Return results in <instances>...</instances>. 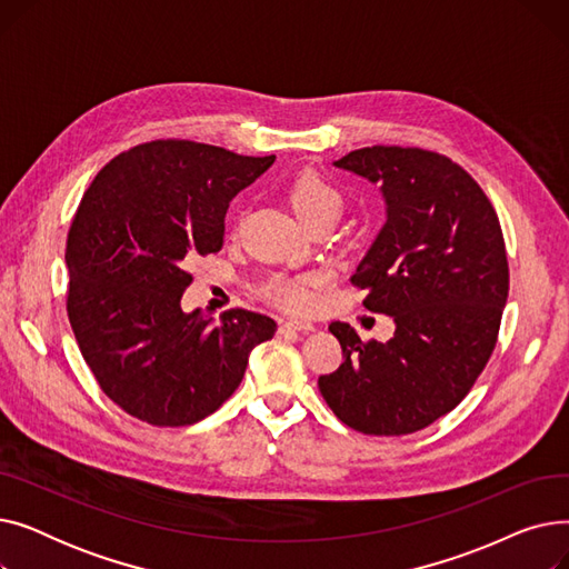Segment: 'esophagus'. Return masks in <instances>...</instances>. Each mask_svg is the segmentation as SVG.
I'll return each instance as SVG.
<instances>
[{
	"mask_svg": "<svg viewBox=\"0 0 569 569\" xmlns=\"http://www.w3.org/2000/svg\"><path fill=\"white\" fill-rule=\"evenodd\" d=\"M313 322L305 320V318H288L281 322V332H311Z\"/></svg>",
	"mask_w": 569,
	"mask_h": 569,
	"instance_id": "34e87169",
	"label": "esophagus"
}]
</instances>
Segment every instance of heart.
Segmentation results:
<instances>
[{"instance_id": "obj_1", "label": "heart", "mask_w": 569, "mask_h": 569, "mask_svg": "<svg viewBox=\"0 0 569 569\" xmlns=\"http://www.w3.org/2000/svg\"><path fill=\"white\" fill-rule=\"evenodd\" d=\"M288 202L292 212L300 217L307 228L320 223V221H337L343 212V196L341 191L327 182L322 174L316 170H302L295 174V179L288 187ZM318 279L305 277V279H288V277H274L264 283V295L269 300L286 307L302 311L313 302V286Z\"/></svg>"}]
</instances>
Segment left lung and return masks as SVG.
<instances>
[{
    "label": "left lung",
    "instance_id": "left-lung-1",
    "mask_svg": "<svg viewBox=\"0 0 569 569\" xmlns=\"http://www.w3.org/2000/svg\"><path fill=\"white\" fill-rule=\"evenodd\" d=\"M335 166L380 187L387 219L350 281L369 311L392 316L395 337L362 343L332 322L343 362L318 378L320 395L355 431L415 433L461 403L493 352L510 290L502 230L480 184L442 154L376 144Z\"/></svg>",
    "mask_w": 569,
    "mask_h": 569
}]
</instances>
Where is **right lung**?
Segmentation results:
<instances>
[{
  "label": "right lung",
  "instance_id": "1",
  "mask_svg": "<svg viewBox=\"0 0 569 569\" xmlns=\"http://www.w3.org/2000/svg\"><path fill=\"white\" fill-rule=\"evenodd\" d=\"M277 157L154 140L114 157L80 200L67 239V311L101 390L154 427L212 415L277 322L247 309L182 311L196 256L223 247L230 200Z\"/></svg>",
  "mask_w": 569,
  "mask_h": 569
}]
</instances>
